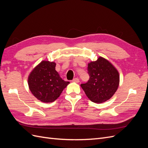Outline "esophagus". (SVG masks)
I'll list each match as a JSON object with an SVG mask.
<instances>
[{
  "instance_id": "obj_1",
  "label": "esophagus",
  "mask_w": 148,
  "mask_h": 148,
  "mask_svg": "<svg viewBox=\"0 0 148 148\" xmlns=\"http://www.w3.org/2000/svg\"><path fill=\"white\" fill-rule=\"evenodd\" d=\"M72 82H75V83H79V79L78 78H74L72 80Z\"/></svg>"
}]
</instances>
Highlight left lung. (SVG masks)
Returning <instances> with one entry per match:
<instances>
[{
	"label": "left lung",
	"mask_w": 148,
	"mask_h": 148,
	"mask_svg": "<svg viewBox=\"0 0 148 148\" xmlns=\"http://www.w3.org/2000/svg\"><path fill=\"white\" fill-rule=\"evenodd\" d=\"M89 79L81 87L92 102L101 104L110 99L119 86L120 75L117 69L102 57L88 63Z\"/></svg>",
	"instance_id": "1"
}]
</instances>
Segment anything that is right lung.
<instances>
[{
  "mask_svg": "<svg viewBox=\"0 0 148 148\" xmlns=\"http://www.w3.org/2000/svg\"><path fill=\"white\" fill-rule=\"evenodd\" d=\"M54 62L42 60L31 71L28 84L33 96L42 102H52L70 82L62 79L56 70Z\"/></svg>",
  "mask_w": 148,
  "mask_h": 148,
  "instance_id": "obj_1",
  "label": "right lung"
}]
</instances>
